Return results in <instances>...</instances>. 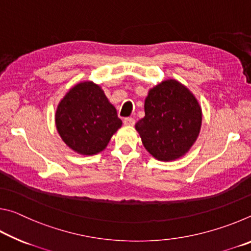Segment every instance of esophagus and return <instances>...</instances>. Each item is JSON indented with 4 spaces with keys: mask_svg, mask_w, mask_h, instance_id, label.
Masks as SVG:
<instances>
[{
    "mask_svg": "<svg viewBox=\"0 0 251 251\" xmlns=\"http://www.w3.org/2000/svg\"><path fill=\"white\" fill-rule=\"evenodd\" d=\"M124 125L125 126H134L135 125V120L133 117H126L124 118Z\"/></svg>",
    "mask_w": 251,
    "mask_h": 251,
    "instance_id": "obj_1",
    "label": "esophagus"
}]
</instances>
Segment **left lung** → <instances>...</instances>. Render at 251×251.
<instances>
[{
	"mask_svg": "<svg viewBox=\"0 0 251 251\" xmlns=\"http://www.w3.org/2000/svg\"><path fill=\"white\" fill-rule=\"evenodd\" d=\"M145 116L136 123L144 147L155 158L174 160L196 142L201 108L188 88L175 79L164 80L148 92Z\"/></svg>",
	"mask_w": 251,
	"mask_h": 251,
	"instance_id": "left-lung-1",
	"label": "left lung"
}]
</instances>
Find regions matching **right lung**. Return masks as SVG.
<instances>
[{
	"instance_id": "right-lung-1",
	"label": "right lung",
	"mask_w": 251,
	"mask_h": 251,
	"mask_svg": "<svg viewBox=\"0 0 251 251\" xmlns=\"http://www.w3.org/2000/svg\"><path fill=\"white\" fill-rule=\"evenodd\" d=\"M55 122L66 145L82 155L103 151L122 126L116 108L92 82L79 83L70 90L57 106Z\"/></svg>"
}]
</instances>
